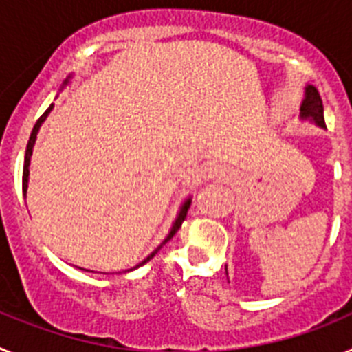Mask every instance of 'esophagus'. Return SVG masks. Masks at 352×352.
<instances>
[{"instance_id": "esophagus-1", "label": "esophagus", "mask_w": 352, "mask_h": 352, "mask_svg": "<svg viewBox=\"0 0 352 352\" xmlns=\"http://www.w3.org/2000/svg\"><path fill=\"white\" fill-rule=\"evenodd\" d=\"M204 178L206 179H231L232 174L222 166H210L204 169Z\"/></svg>"}]
</instances>
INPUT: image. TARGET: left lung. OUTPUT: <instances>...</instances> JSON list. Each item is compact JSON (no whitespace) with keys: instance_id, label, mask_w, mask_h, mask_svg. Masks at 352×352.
I'll return each instance as SVG.
<instances>
[{"instance_id":"obj_1","label":"left lung","mask_w":352,"mask_h":352,"mask_svg":"<svg viewBox=\"0 0 352 352\" xmlns=\"http://www.w3.org/2000/svg\"><path fill=\"white\" fill-rule=\"evenodd\" d=\"M324 109H322V100L319 96V91H317L316 86L312 84H307L305 86V98L301 102L300 107V118L303 121H310V123H316L317 126L321 129H326L324 125ZM227 273V266H226Z\"/></svg>"}]
</instances>
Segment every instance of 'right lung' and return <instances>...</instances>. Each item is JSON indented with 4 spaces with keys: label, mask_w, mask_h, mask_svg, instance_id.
I'll return each instance as SVG.
<instances>
[{
    "label": "right lung",
    "mask_w": 352,
    "mask_h": 352,
    "mask_svg": "<svg viewBox=\"0 0 352 352\" xmlns=\"http://www.w3.org/2000/svg\"><path fill=\"white\" fill-rule=\"evenodd\" d=\"M68 80H70V76H68V79L63 82L65 86H67V84H68ZM52 107H54V104L49 105L47 111H45V113H43L42 116H40V120L36 121L35 126H33V132H31V135H30V141H28V146H26V157H24V169H23V194H24V197H26L28 182H30V164H31V155H33V146H35V141H36V135H38L40 126H42L43 121L47 120V116H49V113H51V111H52ZM190 204H192V197H188V199H185V201H183V204H182V206H179L178 214H176V219H174L173 227H170V231H169V234L166 236V239H164V241H162V243L158 245V247L155 248V250L151 252V254H149V256L146 257L144 261H141V263H139L138 266H133V268L126 270V272H133V270H138L139 266H142V264L148 263L149 259H153L155 254H157V252L160 250V248L164 247V245H166L167 241H169V239L173 238L174 234H176V232H178V229H179V227H182L183 220L186 219V213H188V208H190ZM80 270H84V268H80ZM86 272H88V270H86Z\"/></svg>",
    "instance_id": "obj_1"
}]
</instances>
